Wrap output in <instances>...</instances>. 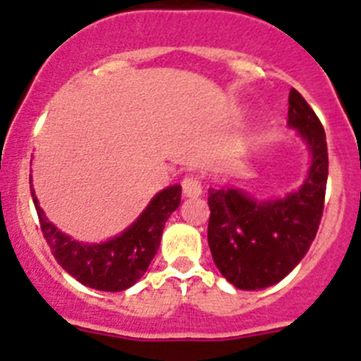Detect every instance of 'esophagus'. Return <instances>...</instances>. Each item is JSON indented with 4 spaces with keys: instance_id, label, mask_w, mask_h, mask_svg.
<instances>
[{
    "instance_id": "34e87169",
    "label": "esophagus",
    "mask_w": 361,
    "mask_h": 361,
    "mask_svg": "<svg viewBox=\"0 0 361 361\" xmlns=\"http://www.w3.org/2000/svg\"><path fill=\"white\" fill-rule=\"evenodd\" d=\"M183 191L186 197H200L202 195V180L195 175H188V177L183 178Z\"/></svg>"
}]
</instances>
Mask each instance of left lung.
Here are the masks:
<instances>
[{"mask_svg":"<svg viewBox=\"0 0 361 361\" xmlns=\"http://www.w3.org/2000/svg\"><path fill=\"white\" fill-rule=\"evenodd\" d=\"M289 126L312 156L305 183L286 198L257 202L241 190H209L207 241L223 276L238 289L278 283L307 255L322 218L328 180V145L321 120L290 88Z\"/></svg>","mask_w":361,"mask_h":361,"instance_id":"1","label":"left lung"}]
</instances>
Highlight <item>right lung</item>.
<instances>
[{
	"label": "right lung",
	"mask_w": 361,
	"mask_h": 361,
	"mask_svg": "<svg viewBox=\"0 0 361 361\" xmlns=\"http://www.w3.org/2000/svg\"><path fill=\"white\" fill-rule=\"evenodd\" d=\"M180 193L183 188L178 184L157 193L126 232L101 245H87L61 234L47 221L33 190L32 198L44 239L58 264L83 286L104 293H118L135 286L145 274L159 248L164 223L180 204Z\"/></svg>",
	"instance_id": "1"
}]
</instances>
